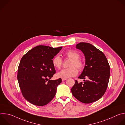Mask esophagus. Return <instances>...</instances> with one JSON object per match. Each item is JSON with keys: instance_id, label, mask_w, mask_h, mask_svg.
Instances as JSON below:
<instances>
[{"instance_id": "34e87169", "label": "esophagus", "mask_w": 125, "mask_h": 125, "mask_svg": "<svg viewBox=\"0 0 125 125\" xmlns=\"http://www.w3.org/2000/svg\"><path fill=\"white\" fill-rule=\"evenodd\" d=\"M67 80V78H62V80L63 81H65V80Z\"/></svg>"}]
</instances>
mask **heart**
I'll return each instance as SVG.
<instances>
[{
    "mask_svg": "<svg viewBox=\"0 0 125 125\" xmlns=\"http://www.w3.org/2000/svg\"><path fill=\"white\" fill-rule=\"evenodd\" d=\"M65 55L68 58L71 59V61L69 64V66L71 67L62 69L58 73V76L61 78H67L77 76L78 73V70L76 68L77 67L81 71L83 69L84 66L83 62L80 59V54L76 51L70 50L67 51L65 53ZM62 63V59L58 55L56 56L52 60L53 66L58 69L61 68Z\"/></svg>",
    "mask_w": 125,
    "mask_h": 125,
    "instance_id": "b5f03b06",
    "label": "heart"
}]
</instances>
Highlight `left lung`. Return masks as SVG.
Wrapping results in <instances>:
<instances>
[{"label": "left lung", "mask_w": 125, "mask_h": 125, "mask_svg": "<svg viewBox=\"0 0 125 125\" xmlns=\"http://www.w3.org/2000/svg\"><path fill=\"white\" fill-rule=\"evenodd\" d=\"M76 48L81 50L85 58V65L78 77L83 83L77 80L71 88L73 96L84 103H91L99 100L105 94L110 78V66L104 53L93 45L80 42ZM88 78V80L85 79Z\"/></svg>", "instance_id": "obj_1"}]
</instances>
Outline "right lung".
I'll return each instance as SVG.
<instances>
[{
    "mask_svg": "<svg viewBox=\"0 0 125 125\" xmlns=\"http://www.w3.org/2000/svg\"><path fill=\"white\" fill-rule=\"evenodd\" d=\"M62 48L38 45L29 51L21 58L17 79L24 97L31 104L44 106L55 96L57 87L62 80L49 79L56 72L52 59Z\"/></svg>",
    "mask_w": 125,
    "mask_h": 125,
    "instance_id": "obj_1",
    "label": "right lung"
}]
</instances>
